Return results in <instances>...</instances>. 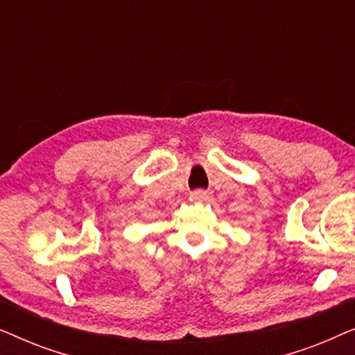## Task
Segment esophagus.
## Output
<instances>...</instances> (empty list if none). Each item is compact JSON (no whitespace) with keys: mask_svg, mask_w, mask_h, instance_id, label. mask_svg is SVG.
I'll use <instances>...</instances> for the list:
<instances>
[{"mask_svg":"<svg viewBox=\"0 0 355 355\" xmlns=\"http://www.w3.org/2000/svg\"><path fill=\"white\" fill-rule=\"evenodd\" d=\"M193 197L203 198V197H205V192H203V191H197V192H193Z\"/></svg>","mask_w":355,"mask_h":355,"instance_id":"34e87169","label":"esophagus"}]
</instances>
